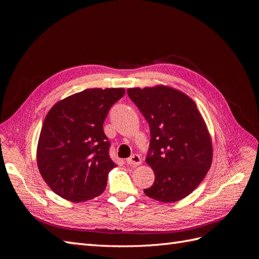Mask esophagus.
Instances as JSON below:
<instances>
[{"label": "esophagus", "instance_id": "1", "mask_svg": "<svg viewBox=\"0 0 259 259\" xmlns=\"http://www.w3.org/2000/svg\"><path fill=\"white\" fill-rule=\"evenodd\" d=\"M127 164H130V165H133V166H137V165H140L142 164V158L138 154H133L131 158H128L126 160Z\"/></svg>", "mask_w": 259, "mask_h": 259}]
</instances>
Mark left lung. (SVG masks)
<instances>
[{
  "instance_id": "left-lung-1",
  "label": "left lung",
  "mask_w": 259,
  "mask_h": 259,
  "mask_svg": "<svg viewBox=\"0 0 259 259\" xmlns=\"http://www.w3.org/2000/svg\"><path fill=\"white\" fill-rule=\"evenodd\" d=\"M127 94L150 127L146 162L155 178L144 192L164 203L184 199L200 185L213 159L204 120L190 97L167 86L128 89Z\"/></svg>"
}]
</instances>
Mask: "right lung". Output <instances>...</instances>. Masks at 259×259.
Wrapping results in <instances>:
<instances>
[{"instance_id": "obj_1", "label": "right lung", "mask_w": 259, "mask_h": 259, "mask_svg": "<svg viewBox=\"0 0 259 259\" xmlns=\"http://www.w3.org/2000/svg\"><path fill=\"white\" fill-rule=\"evenodd\" d=\"M124 89H90L58 101L46 115L38 138V170L51 189L72 202L106 189L116 164L109 155L104 122Z\"/></svg>"}]
</instances>
